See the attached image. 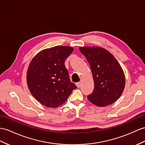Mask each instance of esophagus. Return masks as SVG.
Masks as SVG:
<instances>
[{
    "instance_id": "obj_1",
    "label": "esophagus",
    "mask_w": 145,
    "mask_h": 145,
    "mask_svg": "<svg viewBox=\"0 0 145 145\" xmlns=\"http://www.w3.org/2000/svg\"><path fill=\"white\" fill-rule=\"evenodd\" d=\"M76 86L78 88H80L81 86V83L80 82H78V83H76Z\"/></svg>"
}]
</instances>
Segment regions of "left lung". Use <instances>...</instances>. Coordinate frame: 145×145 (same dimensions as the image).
Wrapping results in <instances>:
<instances>
[{
    "mask_svg": "<svg viewBox=\"0 0 145 145\" xmlns=\"http://www.w3.org/2000/svg\"><path fill=\"white\" fill-rule=\"evenodd\" d=\"M90 65L94 88L88 99L98 106L112 104L121 95L125 87V75L112 54L97 46L80 47Z\"/></svg>",
    "mask_w": 145,
    "mask_h": 145,
    "instance_id": "obj_1",
    "label": "left lung"
}]
</instances>
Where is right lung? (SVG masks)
<instances>
[{
  "label": "right lung",
  "mask_w": 145,
  "mask_h": 145,
  "mask_svg": "<svg viewBox=\"0 0 145 145\" xmlns=\"http://www.w3.org/2000/svg\"><path fill=\"white\" fill-rule=\"evenodd\" d=\"M73 51L72 47L56 46L41 51L32 59L27 72V84L41 104L56 108L77 88L70 81L64 65Z\"/></svg>",
  "instance_id": "right-lung-1"
}]
</instances>
